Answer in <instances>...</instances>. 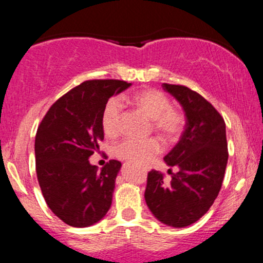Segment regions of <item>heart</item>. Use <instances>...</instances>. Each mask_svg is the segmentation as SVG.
Returning <instances> with one entry per match:
<instances>
[{"mask_svg":"<svg viewBox=\"0 0 263 263\" xmlns=\"http://www.w3.org/2000/svg\"><path fill=\"white\" fill-rule=\"evenodd\" d=\"M129 102L140 112L151 120L152 128L163 140L176 141L182 134L184 117L178 110L172 107V102L164 92L157 89H144L134 93ZM101 125L105 135L116 137L121 131L122 102L120 99H110L105 105L101 116ZM162 152V143L158 138H148L144 141L126 140L115 148V155L123 161L132 163H146Z\"/></svg>","mask_w":263,"mask_h":263,"instance_id":"1","label":"heart"}]
</instances>
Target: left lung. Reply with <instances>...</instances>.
<instances>
[{"mask_svg":"<svg viewBox=\"0 0 263 263\" xmlns=\"http://www.w3.org/2000/svg\"><path fill=\"white\" fill-rule=\"evenodd\" d=\"M179 102L185 114V126L179 141L164 157L177 167L172 180L151 171L144 192L147 206L157 220L173 228H185L198 221L218 197L228 164L226 126L215 107L198 92L183 85L162 84Z\"/></svg>","mask_w":263,"mask_h":263,"instance_id":"8db88e82","label":"left lung"}]
</instances>
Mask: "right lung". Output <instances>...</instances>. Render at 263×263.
Wrapping results in <instances>:
<instances>
[{
    "label": "right lung",
    "mask_w": 263,
    "mask_h": 263,
    "mask_svg": "<svg viewBox=\"0 0 263 263\" xmlns=\"http://www.w3.org/2000/svg\"><path fill=\"white\" fill-rule=\"evenodd\" d=\"M122 80H89L63 95L39 125L35 171L49 209L65 224L86 228L106 215L121 162L98 170L89 158L104 140L101 116L111 96L128 89Z\"/></svg>",
    "instance_id": "1"
}]
</instances>
